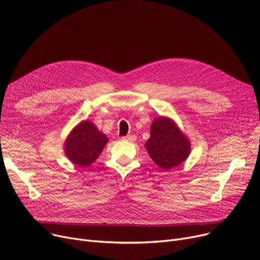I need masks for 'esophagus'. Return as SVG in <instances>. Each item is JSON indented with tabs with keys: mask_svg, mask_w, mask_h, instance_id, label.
<instances>
[{
	"mask_svg": "<svg viewBox=\"0 0 260 260\" xmlns=\"http://www.w3.org/2000/svg\"><path fill=\"white\" fill-rule=\"evenodd\" d=\"M121 139L124 140V141H128V142H135L136 141V137H135V136H132V135L125 136V137H122Z\"/></svg>",
	"mask_w": 260,
	"mask_h": 260,
	"instance_id": "1",
	"label": "esophagus"
}]
</instances>
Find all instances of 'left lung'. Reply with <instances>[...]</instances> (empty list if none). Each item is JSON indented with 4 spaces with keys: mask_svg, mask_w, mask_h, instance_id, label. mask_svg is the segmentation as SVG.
Instances as JSON below:
<instances>
[{
    "mask_svg": "<svg viewBox=\"0 0 260 260\" xmlns=\"http://www.w3.org/2000/svg\"><path fill=\"white\" fill-rule=\"evenodd\" d=\"M145 147L153 161L163 170H171L181 165L190 151L185 136L172 120L163 117L153 122L151 137L146 141Z\"/></svg>",
    "mask_w": 260,
    "mask_h": 260,
    "instance_id": "1",
    "label": "left lung"
}]
</instances>
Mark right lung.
<instances>
[{
  "label": "right lung",
  "mask_w": 260,
  "mask_h": 260,
  "mask_svg": "<svg viewBox=\"0 0 260 260\" xmlns=\"http://www.w3.org/2000/svg\"><path fill=\"white\" fill-rule=\"evenodd\" d=\"M107 137L90 121L81 122L65 141V154L75 165L88 167L99 157Z\"/></svg>",
  "instance_id": "1"
}]
</instances>
